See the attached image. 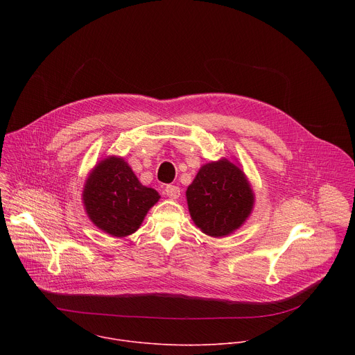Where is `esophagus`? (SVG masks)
<instances>
[{
	"label": "esophagus",
	"mask_w": 355,
	"mask_h": 355,
	"mask_svg": "<svg viewBox=\"0 0 355 355\" xmlns=\"http://www.w3.org/2000/svg\"><path fill=\"white\" fill-rule=\"evenodd\" d=\"M164 192H166V195H167L168 198H171V199H177V198L181 195V189H180L178 187H175V185H167L166 189H164Z\"/></svg>",
	"instance_id": "esophagus-1"
}]
</instances>
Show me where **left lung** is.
<instances>
[{"instance_id": "8db88e82", "label": "left lung", "mask_w": 355, "mask_h": 355, "mask_svg": "<svg viewBox=\"0 0 355 355\" xmlns=\"http://www.w3.org/2000/svg\"><path fill=\"white\" fill-rule=\"evenodd\" d=\"M193 223L208 236L223 237L237 230L254 207L245 174L227 159L204 164L187 188Z\"/></svg>"}]
</instances>
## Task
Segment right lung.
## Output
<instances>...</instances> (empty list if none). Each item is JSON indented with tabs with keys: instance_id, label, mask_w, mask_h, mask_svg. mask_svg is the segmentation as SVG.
Masks as SVG:
<instances>
[{
	"instance_id": "right-lung-1",
	"label": "right lung",
	"mask_w": 355,
	"mask_h": 355,
	"mask_svg": "<svg viewBox=\"0 0 355 355\" xmlns=\"http://www.w3.org/2000/svg\"><path fill=\"white\" fill-rule=\"evenodd\" d=\"M160 195L140 184L129 164L116 156L101 160L89 173L83 204L91 222L114 237L135 233Z\"/></svg>"
}]
</instances>
